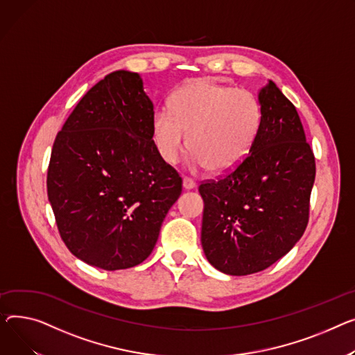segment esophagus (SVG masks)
<instances>
[{
  "label": "esophagus",
  "instance_id": "1",
  "mask_svg": "<svg viewBox=\"0 0 355 355\" xmlns=\"http://www.w3.org/2000/svg\"><path fill=\"white\" fill-rule=\"evenodd\" d=\"M182 187L185 188V190H193V188L196 187V181H194L193 178L185 177V178L182 180Z\"/></svg>",
  "mask_w": 355,
  "mask_h": 355
}]
</instances>
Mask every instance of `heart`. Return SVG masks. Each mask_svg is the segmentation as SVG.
Returning <instances> with one entry per match:
<instances>
[{
	"instance_id": "b5f03b06",
	"label": "heart",
	"mask_w": 355,
	"mask_h": 355,
	"mask_svg": "<svg viewBox=\"0 0 355 355\" xmlns=\"http://www.w3.org/2000/svg\"><path fill=\"white\" fill-rule=\"evenodd\" d=\"M259 123L261 107L248 89L194 80L173 92L170 111L154 114L153 137L165 162L177 164L190 139L197 167L225 173L247 158Z\"/></svg>"
}]
</instances>
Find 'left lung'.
Here are the masks:
<instances>
[{
  "label": "left lung",
  "mask_w": 355,
  "mask_h": 355,
  "mask_svg": "<svg viewBox=\"0 0 355 355\" xmlns=\"http://www.w3.org/2000/svg\"><path fill=\"white\" fill-rule=\"evenodd\" d=\"M258 100L261 123L247 158L198 187L205 257L230 275L272 266L302 237L310 218L315 157L300 115L272 81Z\"/></svg>",
  "instance_id": "8db88e82"
}]
</instances>
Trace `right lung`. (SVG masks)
<instances>
[{
    "instance_id": "right-lung-1",
    "label": "right lung",
    "mask_w": 355,
    "mask_h": 355,
    "mask_svg": "<svg viewBox=\"0 0 355 355\" xmlns=\"http://www.w3.org/2000/svg\"><path fill=\"white\" fill-rule=\"evenodd\" d=\"M153 118L141 77L115 71L55 137L46 193L64 244L89 266L115 271L143 263L182 191L157 150Z\"/></svg>"
}]
</instances>
